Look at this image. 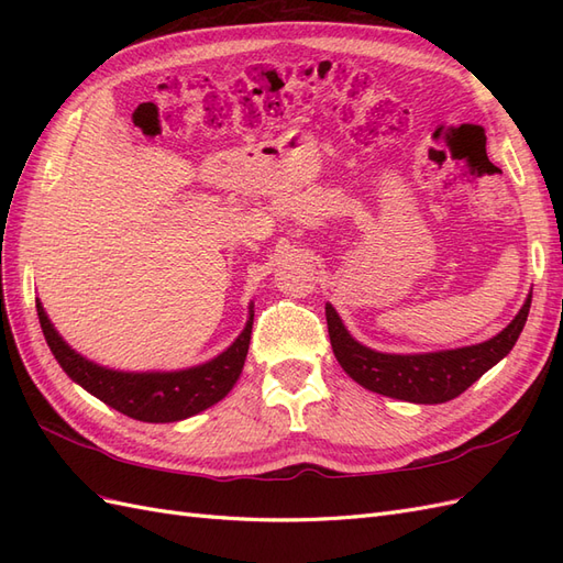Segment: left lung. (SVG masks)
Returning a JSON list of instances; mask_svg holds the SVG:
<instances>
[{
	"instance_id": "1",
	"label": "left lung",
	"mask_w": 563,
	"mask_h": 563,
	"mask_svg": "<svg viewBox=\"0 0 563 563\" xmlns=\"http://www.w3.org/2000/svg\"><path fill=\"white\" fill-rule=\"evenodd\" d=\"M531 298L533 296L526 298L519 314L496 338L472 347L432 354H383L368 350L356 343L335 310L327 305L331 347L347 376L371 391L416 404H444L463 395L474 380H479L515 347L531 310Z\"/></svg>"
}]
</instances>
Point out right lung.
Returning <instances> with one entry per match:
<instances>
[{"label":"right lung","instance_id":"1","mask_svg":"<svg viewBox=\"0 0 563 563\" xmlns=\"http://www.w3.org/2000/svg\"><path fill=\"white\" fill-rule=\"evenodd\" d=\"M37 314L46 343L67 376L100 401L112 406L114 411L143 422H174L190 418L223 399L244 368L253 329L251 308L242 335L209 364L176 373H119L96 366L67 347L65 340L51 327L40 300Z\"/></svg>","mask_w":563,"mask_h":563}]
</instances>
